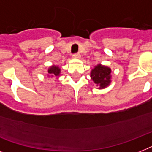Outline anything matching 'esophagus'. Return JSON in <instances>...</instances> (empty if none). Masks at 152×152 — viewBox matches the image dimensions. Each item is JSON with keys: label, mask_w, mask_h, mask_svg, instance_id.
I'll use <instances>...</instances> for the list:
<instances>
[{"label": "esophagus", "mask_w": 152, "mask_h": 152, "mask_svg": "<svg viewBox=\"0 0 152 152\" xmlns=\"http://www.w3.org/2000/svg\"><path fill=\"white\" fill-rule=\"evenodd\" d=\"M72 57L75 58V59H79V58H80V54L79 53H74L72 55Z\"/></svg>", "instance_id": "1"}]
</instances>
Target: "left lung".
Wrapping results in <instances>:
<instances>
[{
    "label": "left lung",
    "mask_w": 152,
    "mask_h": 152,
    "mask_svg": "<svg viewBox=\"0 0 152 152\" xmlns=\"http://www.w3.org/2000/svg\"><path fill=\"white\" fill-rule=\"evenodd\" d=\"M110 72L111 70L110 68L101 64H98L92 69L91 72V76L93 81L96 84L99 85L100 89L106 88L110 83Z\"/></svg>",
    "instance_id": "obj_1"
}]
</instances>
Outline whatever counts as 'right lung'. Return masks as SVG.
<instances>
[{
  "label": "right lung",
  "mask_w": 152,
  "mask_h": 152,
  "mask_svg": "<svg viewBox=\"0 0 152 152\" xmlns=\"http://www.w3.org/2000/svg\"><path fill=\"white\" fill-rule=\"evenodd\" d=\"M60 72H61V70H60V69L58 68V67L55 66V65H53V66L51 67L50 69H48V73L50 74L52 76H59Z\"/></svg>",
  "instance_id": "obj_1"
}]
</instances>
